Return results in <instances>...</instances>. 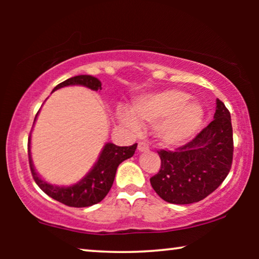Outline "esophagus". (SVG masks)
I'll return each mask as SVG.
<instances>
[{"mask_svg": "<svg viewBox=\"0 0 259 259\" xmlns=\"http://www.w3.org/2000/svg\"><path fill=\"white\" fill-rule=\"evenodd\" d=\"M138 150H139V152H146L150 150V146H148V144L145 143V141H139V144H138Z\"/></svg>", "mask_w": 259, "mask_h": 259, "instance_id": "esophagus-1", "label": "esophagus"}]
</instances>
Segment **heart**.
I'll list each match as a JSON object with an SVG mask.
<instances>
[{
  "label": "heart",
  "mask_w": 259,
  "mask_h": 259,
  "mask_svg": "<svg viewBox=\"0 0 259 259\" xmlns=\"http://www.w3.org/2000/svg\"><path fill=\"white\" fill-rule=\"evenodd\" d=\"M190 95L177 90H166L141 95L133 101L132 111L118 109V116L123 125L138 132L140 121L155 123L158 136L166 144L185 140L200 126L203 108L197 102L189 101Z\"/></svg>",
  "instance_id": "obj_1"
}]
</instances>
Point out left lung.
Masks as SVG:
<instances>
[{
    "label": "left lung",
    "instance_id": "left-lung-1",
    "mask_svg": "<svg viewBox=\"0 0 259 259\" xmlns=\"http://www.w3.org/2000/svg\"><path fill=\"white\" fill-rule=\"evenodd\" d=\"M158 154L160 169L150 182L167 203H197L217 190L228 177L233 159L231 115L224 102L218 99L214 119L192 140Z\"/></svg>",
    "mask_w": 259,
    "mask_h": 259
}]
</instances>
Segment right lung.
Masks as SVG:
<instances>
[{
  "instance_id": "obj_1",
  "label": "right lung",
  "mask_w": 259,
  "mask_h": 259,
  "mask_svg": "<svg viewBox=\"0 0 259 259\" xmlns=\"http://www.w3.org/2000/svg\"><path fill=\"white\" fill-rule=\"evenodd\" d=\"M70 84H82V86H86L93 91L101 90V82L97 77L91 75H77L59 83L54 88V91L65 86H70ZM36 116H35V119H36ZM137 146L138 144L123 147L116 146V145L111 143L106 144L97 164L81 182L69 187H59L44 182L35 172L30 159L29 137L28 138V157H29L30 172L37 186L53 199L70 207L92 206V205L100 203L107 196L113 185V182H114L116 168L123 160L132 157L137 150Z\"/></svg>"
}]
</instances>
